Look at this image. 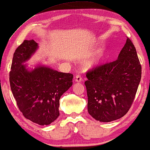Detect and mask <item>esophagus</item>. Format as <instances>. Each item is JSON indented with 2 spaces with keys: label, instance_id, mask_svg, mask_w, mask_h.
Segmentation results:
<instances>
[{
  "label": "esophagus",
  "instance_id": "obj_1",
  "mask_svg": "<svg viewBox=\"0 0 150 150\" xmlns=\"http://www.w3.org/2000/svg\"><path fill=\"white\" fill-rule=\"evenodd\" d=\"M75 81L76 82H77V83H81V82H82L83 81V79H82V77H81V75H77L75 76Z\"/></svg>",
  "mask_w": 150,
  "mask_h": 150
}]
</instances>
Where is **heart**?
<instances>
[{
	"instance_id": "1",
	"label": "heart",
	"mask_w": 150,
	"mask_h": 150,
	"mask_svg": "<svg viewBox=\"0 0 150 150\" xmlns=\"http://www.w3.org/2000/svg\"><path fill=\"white\" fill-rule=\"evenodd\" d=\"M103 51H99L94 56L91 57V58L85 61L83 64V67L86 71L94 69L98 67L101 65L102 61H103Z\"/></svg>"
}]
</instances>
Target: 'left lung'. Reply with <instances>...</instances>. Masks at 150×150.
<instances>
[{"label": "left lung", "instance_id": "1", "mask_svg": "<svg viewBox=\"0 0 150 150\" xmlns=\"http://www.w3.org/2000/svg\"><path fill=\"white\" fill-rule=\"evenodd\" d=\"M85 82L88 112L97 121L110 122L127 113L142 77L134 44L127 38L117 60L88 71Z\"/></svg>", "mask_w": 150, "mask_h": 150}]
</instances>
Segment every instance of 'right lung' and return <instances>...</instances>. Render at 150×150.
Here are the masks:
<instances>
[{"instance_id":"1","label":"right lung","mask_w":150,"mask_h":150,"mask_svg":"<svg viewBox=\"0 0 150 150\" xmlns=\"http://www.w3.org/2000/svg\"><path fill=\"white\" fill-rule=\"evenodd\" d=\"M38 47L34 40H25L17 47L13 54L9 80L24 117L39 125H49L59 116V99L72 86L73 75L45 65L28 70L23 63Z\"/></svg>"}]
</instances>
